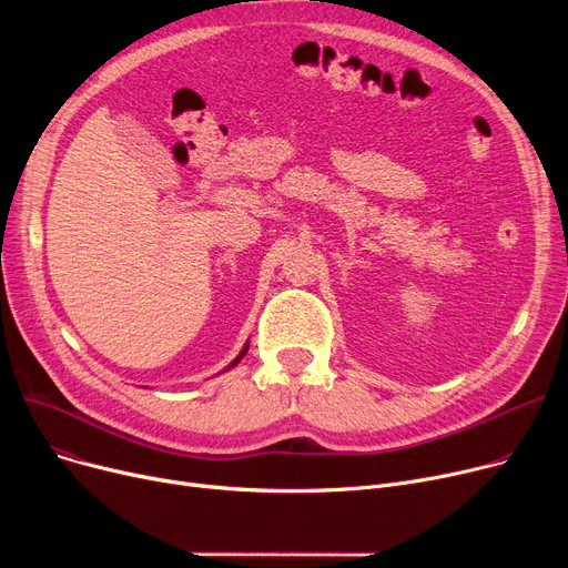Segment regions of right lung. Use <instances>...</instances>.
I'll return each mask as SVG.
<instances>
[{
    "instance_id": "1",
    "label": "right lung",
    "mask_w": 568,
    "mask_h": 568,
    "mask_svg": "<svg viewBox=\"0 0 568 568\" xmlns=\"http://www.w3.org/2000/svg\"><path fill=\"white\" fill-rule=\"evenodd\" d=\"M246 352H248V343H246V345H244V349H242V352H239V356H236V359H234V362H232V364H230V366H227V368H225V371H230V368H234V366H236V364H239V362H242V359H244V354H246Z\"/></svg>"
}]
</instances>
